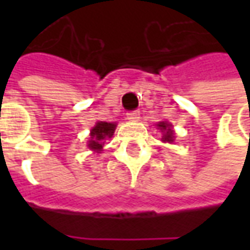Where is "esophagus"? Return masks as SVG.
Masks as SVG:
<instances>
[{"label":"esophagus","mask_w":250,"mask_h":250,"mask_svg":"<svg viewBox=\"0 0 250 250\" xmlns=\"http://www.w3.org/2000/svg\"><path fill=\"white\" fill-rule=\"evenodd\" d=\"M141 118V112L138 111V109H134V111H128L127 112V119L132 120V122H136V120H139Z\"/></svg>","instance_id":"34e87169"}]
</instances>
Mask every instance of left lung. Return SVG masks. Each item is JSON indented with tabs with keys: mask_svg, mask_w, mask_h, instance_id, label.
<instances>
[{
	"mask_svg": "<svg viewBox=\"0 0 250 250\" xmlns=\"http://www.w3.org/2000/svg\"><path fill=\"white\" fill-rule=\"evenodd\" d=\"M161 130L166 131V134L163 135V142H173V131L170 130V125L167 123H159Z\"/></svg>",
	"mask_w": 250,
	"mask_h": 250,
	"instance_id": "8db88e82",
	"label": "left lung"
}]
</instances>
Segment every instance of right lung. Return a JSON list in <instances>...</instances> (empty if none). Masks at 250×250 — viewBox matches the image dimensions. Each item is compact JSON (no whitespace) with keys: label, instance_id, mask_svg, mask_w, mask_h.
<instances>
[{"label":"right lung","instance_id":"add662e5","mask_svg":"<svg viewBox=\"0 0 250 250\" xmlns=\"http://www.w3.org/2000/svg\"><path fill=\"white\" fill-rule=\"evenodd\" d=\"M116 125L114 123H107V122H99L98 125H95L91 132V141L88 147L91 150H102L103 148V139H105L107 136H112L115 131Z\"/></svg>","mask_w":250,"mask_h":250}]
</instances>
